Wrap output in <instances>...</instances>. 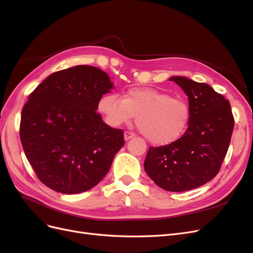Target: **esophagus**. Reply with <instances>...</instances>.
I'll use <instances>...</instances> for the list:
<instances>
[{
	"mask_svg": "<svg viewBox=\"0 0 253 253\" xmlns=\"http://www.w3.org/2000/svg\"><path fill=\"white\" fill-rule=\"evenodd\" d=\"M133 137H135V135H134L133 133L128 132V131L125 132V140H126V141H127V140H129V139H132Z\"/></svg>",
	"mask_w": 253,
	"mask_h": 253,
	"instance_id": "1",
	"label": "esophagus"
}]
</instances>
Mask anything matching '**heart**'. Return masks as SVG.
<instances>
[{"label":"heart","mask_w":253,"mask_h":253,"mask_svg":"<svg viewBox=\"0 0 253 253\" xmlns=\"http://www.w3.org/2000/svg\"><path fill=\"white\" fill-rule=\"evenodd\" d=\"M98 111L112 126H118L136 116L137 125L147 139L157 145L175 142L187 131L191 112L180 98L150 87L132 88L124 99L116 94L103 95Z\"/></svg>","instance_id":"heart-1"}]
</instances>
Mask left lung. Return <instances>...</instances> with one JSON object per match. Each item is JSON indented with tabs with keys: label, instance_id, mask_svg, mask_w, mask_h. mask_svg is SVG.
Returning a JSON list of instances; mask_svg holds the SVG:
<instances>
[{
	"label": "left lung",
	"instance_id": "8db88e82",
	"mask_svg": "<svg viewBox=\"0 0 253 253\" xmlns=\"http://www.w3.org/2000/svg\"><path fill=\"white\" fill-rule=\"evenodd\" d=\"M169 80L188 96L189 126L175 142L150 147L143 166L157 186L171 192H182L215 177L230 144L234 119L230 103L208 84L180 76Z\"/></svg>",
	"mask_w": 253,
	"mask_h": 253
}]
</instances>
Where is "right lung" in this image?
<instances>
[{"instance_id": "right-lung-1", "label": "right lung", "mask_w": 253, "mask_h": 253, "mask_svg": "<svg viewBox=\"0 0 253 253\" xmlns=\"http://www.w3.org/2000/svg\"><path fill=\"white\" fill-rule=\"evenodd\" d=\"M114 88L90 65L51 74L28 97L20 137L29 164L45 186L63 194L85 192L109 172L125 145L124 132L104 124L98 102Z\"/></svg>"}]
</instances>
